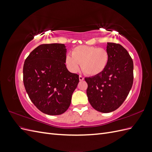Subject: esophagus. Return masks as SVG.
Returning a JSON list of instances; mask_svg holds the SVG:
<instances>
[{"label": "esophagus", "mask_w": 152, "mask_h": 152, "mask_svg": "<svg viewBox=\"0 0 152 152\" xmlns=\"http://www.w3.org/2000/svg\"><path fill=\"white\" fill-rule=\"evenodd\" d=\"M84 78L82 77V75H79V80L80 81H82V80H84Z\"/></svg>", "instance_id": "1"}]
</instances>
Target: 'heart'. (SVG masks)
Wrapping results in <instances>:
<instances>
[{"label":"heart","instance_id":"obj_1","mask_svg":"<svg viewBox=\"0 0 152 152\" xmlns=\"http://www.w3.org/2000/svg\"><path fill=\"white\" fill-rule=\"evenodd\" d=\"M110 54L107 49L96 46L79 45L72 50V55L66 54L65 63L72 72L79 71L81 64L82 70L87 75H99L107 68Z\"/></svg>","mask_w":152,"mask_h":152}]
</instances>
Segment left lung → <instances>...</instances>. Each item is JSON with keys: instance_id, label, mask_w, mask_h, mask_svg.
Here are the masks:
<instances>
[{"instance_id": "obj_1", "label": "left lung", "mask_w": 152, "mask_h": 152, "mask_svg": "<svg viewBox=\"0 0 152 152\" xmlns=\"http://www.w3.org/2000/svg\"><path fill=\"white\" fill-rule=\"evenodd\" d=\"M108 65L99 75L85 78L88 100L96 110L110 113L126 99L133 84V61L121 44L108 42Z\"/></svg>"}]
</instances>
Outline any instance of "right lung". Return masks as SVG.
<instances>
[{
    "label": "right lung",
    "instance_id": "right-lung-1",
    "mask_svg": "<svg viewBox=\"0 0 152 152\" xmlns=\"http://www.w3.org/2000/svg\"><path fill=\"white\" fill-rule=\"evenodd\" d=\"M63 44H42L30 53L23 65V83L30 100L40 111L58 115L65 112L79 82L65 65Z\"/></svg>",
    "mask_w": 152,
    "mask_h": 152
}]
</instances>
